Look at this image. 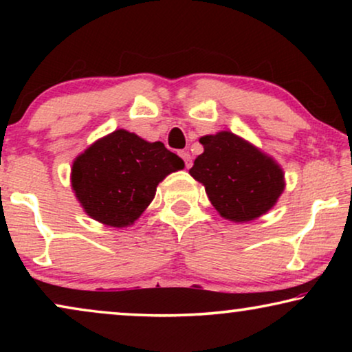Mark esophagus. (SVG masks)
I'll use <instances>...</instances> for the list:
<instances>
[{"label": "esophagus", "instance_id": "esophagus-1", "mask_svg": "<svg viewBox=\"0 0 352 352\" xmlns=\"http://www.w3.org/2000/svg\"><path fill=\"white\" fill-rule=\"evenodd\" d=\"M179 155H181L182 160H184L186 168H187V170H189V168L192 166V157H190V153L187 152V151H182V152H179Z\"/></svg>", "mask_w": 352, "mask_h": 352}]
</instances>
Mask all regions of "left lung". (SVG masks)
I'll return each mask as SVG.
<instances>
[{
  "mask_svg": "<svg viewBox=\"0 0 352 352\" xmlns=\"http://www.w3.org/2000/svg\"><path fill=\"white\" fill-rule=\"evenodd\" d=\"M204 153L189 175L205 186L211 205L224 219L248 223L266 214L285 189L280 165L261 148L230 131L200 138Z\"/></svg>",
  "mask_w": 352,
  "mask_h": 352,
  "instance_id": "1",
  "label": "left lung"
}]
</instances>
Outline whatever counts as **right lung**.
Instances as JSON below:
<instances>
[{"mask_svg":"<svg viewBox=\"0 0 352 352\" xmlns=\"http://www.w3.org/2000/svg\"><path fill=\"white\" fill-rule=\"evenodd\" d=\"M184 162L160 141L148 142L126 129L98 139L72 165V189L85 213L110 228L139 219L157 186Z\"/></svg>","mask_w":352,"mask_h":352,"instance_id":"add662e5","label":"right lung"}]
</instances>
